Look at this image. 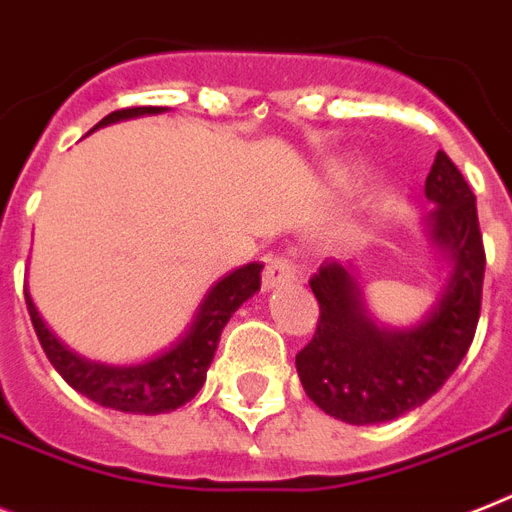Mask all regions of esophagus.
<instances>
[{"label": "esophagus", "instance_id": "1", "mask_svg": "<svg viewBox=\"0 0 512 512\" xmlns=\"http://www.w3.org/2000/svg\"><path fill=\"white\" fill-rule=\"evenodd\" d=\"M295 280H298V269H295L293 261L282 259V256H277V259H269V264H266V269H264L266 293H269V290H274V287L287 285V282H295Z\"/></svg>", "mask_w": 512, "mask_h": 512}]
</instances>
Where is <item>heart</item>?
<instances>
[{
    "mask_svg": "<svg viewBox=\"0 0 512 512\" xmlns=\"http://www.w3.org/2000/svg\"><path fill=\"white\" fill-rule=\"evenodd\" d=\"M342 180H348V175H342Z\"/></svg>",
    "mask_w": 512,
    "mask_h": 512,
    "instance_id": "1",
    "label": "heart"
}]
</instances>
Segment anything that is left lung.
Listing matches in <instances>:
<instances>
[{
  "label": "left lung",
  "instance_id": "1",
  "mask_svg": "<svg viewBox=\"0 0 512 512\" xmlns=\"http://www.w3.org/2000/svg\"><path fill=\"white\" fill-rule=\"evenodd\" d=\"M424 190L434 204L424 217L426 240L445 264V280L416 324L392 327L369 314L356 261H327L311 277L319 324L295 369L308 398L345 424H384L424 405L474 340L487 266L476 196L445 151Z\"/></svg>",
  "mask_w": 512,
  "mask_h": 512
}]
</instances>
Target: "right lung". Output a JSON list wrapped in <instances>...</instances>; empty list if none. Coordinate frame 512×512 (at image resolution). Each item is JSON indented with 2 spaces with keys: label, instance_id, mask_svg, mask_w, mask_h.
Returning a JSON list of instances; mask_svg holds the SVG:
<instances>
[{
  "label": "right lung",
  "instance_id": "right-lung-1",
  "mask_svg": "<svg viewBox=\"0 0 512 512\" xmlns=\"http://www.w3.org/2000/svg\"><path fill=\"white\" fill-rule=\"evenodd\" d=\"M162 112H167V107L117 109V112L107 114L94 130ZM261 269L264 266L253 261V264H243L227 272L225 277H219L206 290L196 314L188 327L180 332V337L164 350H159L156 356L135 363H104L83 358L80 353L67 348L41 319L28 287H25V303H28V314H31L33 329H36L46 358L75 392L86 395L88 400H94L104 408H112V411L156 416V413L177 411L180 405L196 398L198 390L204 387L206 371L214 361L222 329L248 298L259 293Z\"/></svg>",
  "mask_w": 512,
  "mask_h": 512
}]
</instances>
